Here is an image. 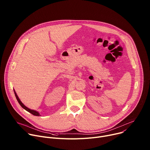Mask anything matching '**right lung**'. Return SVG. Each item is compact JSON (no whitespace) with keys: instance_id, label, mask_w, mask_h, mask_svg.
<instances>
[{"instance_id":"add662e5","label":"right lung","mask_w":150,"mask_h":150,"mask_svg":"<svg viewBox=\"0 0 150 150\" xmlns=\"http://www.w3.org/2000/svg\"><path fill=\"white\" fill-rule=\"evenodd\" d=\"M14 93H15V97H16V100H18V103H19V104L21 105V106L22 107V108H23V109H24L25 110H27V112H30V113H31L32 115H34V116H40V115L39 114V113L38 112H37V111H35V110H31V109H29V108H28L27 107H26L22 102H21V101L20 100V99L19 98V97H18V96H17V94H16V92H15V91L14 90Z\"/></svg>"}]
</instances>
